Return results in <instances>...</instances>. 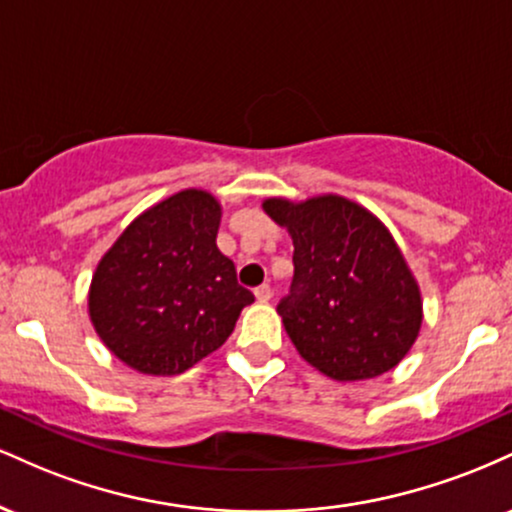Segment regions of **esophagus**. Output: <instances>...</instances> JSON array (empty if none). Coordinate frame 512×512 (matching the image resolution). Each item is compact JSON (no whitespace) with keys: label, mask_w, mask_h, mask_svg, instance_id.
I'll return each instance as SVG.
<instances>
[{"label":"esophagus","mask_w":512,"mask_h":512,"mask_svg":"<svg viewBox=\"0 0 512 512\" xmlns=\"http://www.w3.org/2000/svg\"><path fill=\"white\" fill-rule=\"evenodd\" d=\"M255 298H257V301H260V303H267L269 298H272V289H269L267 284L257 286V289H255Z\"/></svg>","instance_id":"1"}]
</instances>
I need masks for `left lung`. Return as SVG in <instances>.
I'll return each instance as SVG.
<instances>
[{"instance_id":"left-lung-1","label":"left lung","mask_w":512,"mask_h":512,"mask_svg":"<svg viewBox=\"0 0 512 512\" xmlns=\"http://www.w3.org/2000/svg\"><path fill=\"white\" fill-rule=\"evenodd\" d=\"M264 211L291 233V293L276 305L293 346L332 380H366L392 370L421 330V291L390 231L339 195Z\"/></svg>"}]
</instances>
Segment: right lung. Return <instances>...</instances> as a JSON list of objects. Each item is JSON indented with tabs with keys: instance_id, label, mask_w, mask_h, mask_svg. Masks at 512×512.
Returning a JSON list of instances; mask_svg holds the SVG:
<instances>
[{
	"instance_id": "add662e5",
	"label": "right lung",
	"mask_w": 512,
	"mask_h": 512,
	"mask_svg": "<svg viewBox=\"0 0 512 512\" xmlns=\"http://www.w3.org/2000/svg\"><path fill=\"white\" fill-rule=\"evenodd\" d=\"M219 223L221 204L209 192L182 190L137 216L98 262L88 315L129 368L185 373L231 337L255 301L216 248Z\"/></svg>"
}]
</instances>
